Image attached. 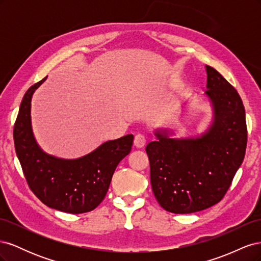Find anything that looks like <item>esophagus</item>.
Segmentation results:
<instances>
[{
    "mask_svg": "<svg viewBox=\"0 0 261 261\" xmlns=\"http://www.w3.org/2000/svg\"><path fill=\"white\" fill-rule=\"evenodd\" d=\"M134 145H135L137 148H141L146 145V137L143 135V134H137L134 138Z\"/></svg>",
    "mask_w": 261,
    "mask_h": 261,
    "instance_id": "1",
    "label": "esophagus"
}]
</instances>
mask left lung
I'll list each match as a JSON object with an SVG mask.
<instances>
[{"label": "left lung", "instance_id": "left-lung-1", "mask_svg": "<svg viewBox=\"0 0 261 261\" xmlns=\"http://www.w3.org/2000/svg\"><path fill=\"white\" fill-rule=\"evenodd\" d=\"M206 94L215 121L200 138L159 140L146 147L150 181L160 206L169 212L193 213L215 206L230 188L247 145L245 109L239 92L218 70L206 65Z\"/></svg>", "mask_w": 261, "mask_h": 261}]
</instances>
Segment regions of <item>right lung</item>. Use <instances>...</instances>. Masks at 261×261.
I'll use <instances>...</instances> for the list:
<instances>
[{
  "mask_svg": "<svg viewBox=\"0 0 261 261\" xmlns=\"http://www.w3.org/2000/svg\"><path fill=\"white\" fill-rule=\"evenodd\" d=\"M45 78L31 86L22 98L13 132L15 150L29 188L45 206L73 215L89 212L105 199L117 164L130 152L134 136L109 140L75 160L44 153L31 130L30 102Z\"/></svg>",
  "mask_w": 261,
  "mask_h": 261,
  "instance_id": "1",
  "label": "right lung"
}]
</instances>
